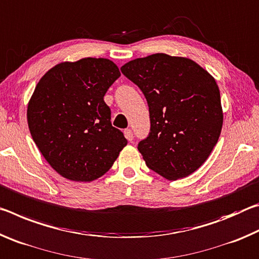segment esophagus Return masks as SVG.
Returning a JSON list of instances; mask_svg holds the SVG:
<instances>
[{
	"mask_svg": "<svg viewBox=\"0 0 259 259\" xmlns=\"http://www.w3.org/2000/svg\"><path fill=\"white\" fill-rule=\"evenodd\" d=\"M124 136H125V138L129 140V142H131V140L134 139V133H133V130H131V129H125V130H124Z\"/></svg>",
	"mask_w": 259,
	"mask_h": 259,
	"instance_id": "34e87169",
	"label": "esophagus"
}]
</instances>
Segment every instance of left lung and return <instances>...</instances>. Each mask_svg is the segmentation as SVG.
Masks as SVG:
<instances>
[{"label": "left lung", "mask_w": 259, "mask_h": 259, "mask_svg": "<svg viewBox=\"0 0 259 259\" xmlns=\"http://www.w3.org/2000/svg\"><path fill=\"white\" fill-rule=\"evenodd\" d=\"M145 96L151 129L138 151L169 181L198 170L221 135L223 111L214 78L195 61L154 54L121 67Z\"/></svg>", "instance_id": "left-lung-1"}]
</instances>
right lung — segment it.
<instances>
[{"label": "right lung", "mask_w": 259, "mask_h": 259, "mask_svg": "<svg viewBox=\"0 0 259 259\" xmlns=\"http://www.w3.org/2000/svg\"><path fill=\"white\" fill-rule=\"evenodd\" d=\"M120 75L111 60L83 58L56 65L35 88L27 108L30 135L48 163L69 181L103 176L128 144L104 102Z\"/></svg>", "instance_id": "obj_1"}]
</instances>
